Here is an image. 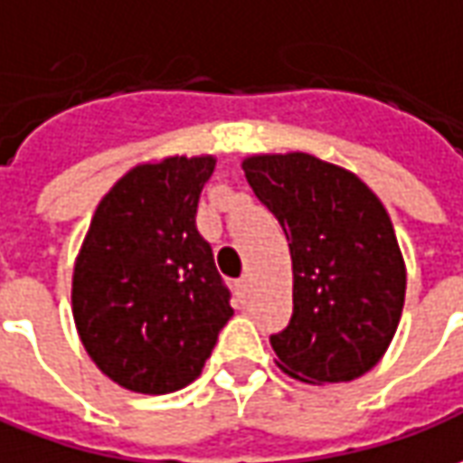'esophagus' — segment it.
I'll use <instances>...</instances> for the list:
<instances>
[{
    "label": "esophagus",
    "mask_w": 463,
    "mask_h": 463,
    "mask_svg": "<svg viewBox=\"0 0 463 463\" xmlns=\"http://www.w3.org/2000/svg\"><path fill=\"white\" fill-rule=\"evenodd\" d=\"M248 288H250V278L242 276L238 283H235V290H238V296H245L248 293Z\"/></svg>",
    "instance_id": "obj_1"
}]
</instances>
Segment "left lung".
Listing matches in <instances>:
<instances>
[{"mask_svg":"<svg viewBox=\"0 0 463 463\" xmlns=\"http://www.w3.org/2000/svg\"><path fill=\"white\" fill-rule=\"evenodd\" d=\"M242 170L293 260V316L270 335L278 368L306 383L364 376L386 354L406 296L389 213L354 173L313 155H253Z\"/></svg>","mask_w":463,"mask_h":463,"instance_id":"obj_1","label":"left lung"}]
</instances>
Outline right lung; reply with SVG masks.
Segmentation results:
<instances>
[{
	"label": "right lung",
	"instance_id": "right-lung-1",
	"mask_svg": "<svg viewBox=\"0 0 463 463\" xmlns=\"http://www.w3.org/2000/svg\"><path fill=\"white\" fill-rule=\"evenodd\" d=\"M215 157L132 167L99 200L77 255L72 316L122 389L173 393L200 376L231 321V290L195 215Z\"/></svg>",
	"mask_w": 463,
	"mask_h": 463
}]
</instances>
